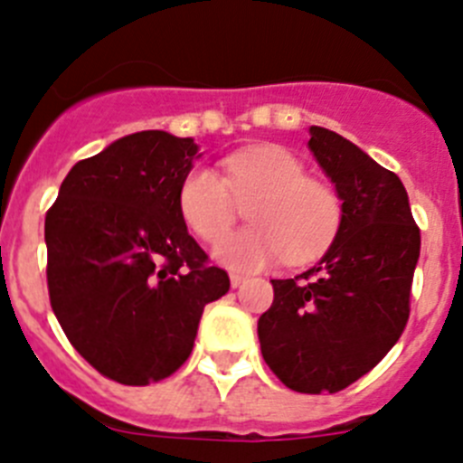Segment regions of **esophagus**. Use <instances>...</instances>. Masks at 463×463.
Returning a JSON list of instances; mask_svg holds the SVG:
<instances>
[{
	"mask_svg": "<svg viewBox=\"0 0 463 463\" xmlns=\"http://www.w3.org/2000/svg\"><path fill=\"white\" fill-rule=\"evenodd\" d=\"M244 283H246L244 276H240V274H231V285H232V288H240V285H244Z\"/></svg>",
	"mask_w": 463,
	"mask_h": 463,
	"instance_id": "obj_1",
	"label": "esophagus"
}]
</instances>
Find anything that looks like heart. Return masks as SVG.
Segmentation results:
<instances>
[{
    "label": "heart",
    "instance_id": "1",
    "mask_svg": "<svg viewBox=\"0 0 463 463\" xmlns=\"http://www.w3.org/2000/svg\"><path fill=\"white\" fill-rule=\"evenodd\" d=\"M226 178L207 166L184 175L178 207L205 244H219L235 226L241 203L251 226L228 237L219 258L240 271H258L288 258L315 260L331 246L343 222L338 194L308 178L306 166L280 146H253L223 159Z\"/></svg>",
    "mask_w": 463,
    "mask_h": 463
}]
</instances>
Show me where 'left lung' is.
Returning a JSON list of instances; mask_svg holds the SVG:
<instances>
[{
    "label": "left lung",
    "instance_id": "8db88e82",
    "mask_svg": "<svg viewBox=\"0 0 463 463\" xmlns=\"http://www.w3.org/2000/svg\"><path fill=\"white\" fill-rule=\"evenodd\" d=\"M308 148L343 198L338 235L319 265L271 280L258 319L262 358L297 392H338L400 340L411 313L420 228L407 189L352 141L313 125Z\"/></svg>",
    "mask_w": 463,
    "mask_h": 463
}]
</instances>
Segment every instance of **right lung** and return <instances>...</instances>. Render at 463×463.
Here are the masks:
<instances>
[{
  "label": "right lung",
  "mask_w": 463,
  "mask_h": 463,
  "mask_svg": "<svg viewBox=\"0 0 463 463\" xmlns=\"http://www.w3.org/2000/svg\"><path fill=\"white\" fill-rule=\"evenodd\" d=\"M196 153L162 129L128 134L77 162L45 214L52 310L72 347L125 386L171 377L203 308L231 288L180 214Z\"/></svg>",
  "instance_id": "1"
}]
</instances>
